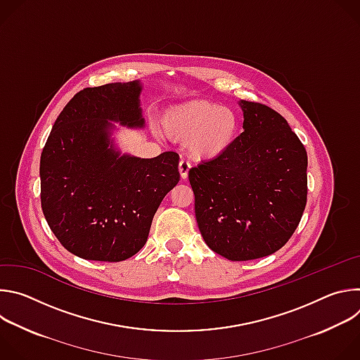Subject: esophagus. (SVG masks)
Segmentation results:
<instances>
[{"instance_id":"obj_1","label":"esophagus","mask_w":360,"mask_h":360,"mask_svg":"<svg viewBox=\"0 0 360 360\" xmlns=\"http://www.w3.org/2000/svg\"><path fill=\"white\" fill-rule=\"evenodd\" d=\"M189 168H191V165H189V162L188 161H181L179 162V165H178V171H179V175H181V178L182 179H186L188 178V172H189Z\"/></svg>"}]
</instances>
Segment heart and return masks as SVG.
I'll return each instance as SVG.
<instances>
[{
	"label": "heart",
	"mask_w": 360,
	"mask_h": 360,
	"mask_svg": "<svg viewBox=\"0 0 360 360\" xmlns=\"http://www.w3.org/2000/svg\"><path fill=\"white\" fill-rule=\"evenodd\" d=\"M162 127L168 136L186 142L189 155L199 161L222 157L232 146L238 134V115L225 105L195 99L169 108Z\"/></svg>",
	"instance_id": "heart-1"
}]
</instances>
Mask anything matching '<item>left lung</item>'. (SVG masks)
Returning <instances> with one entry per match:
<instances>
[{"instance_id": "8db88e82", "label": "left lung", "mask_w": 360, "mask_h": 360, "mask_svg": "<svg viewBox=\"0 0 360 360\" xmlns=\"http://www.w3.org/2000/svg\"><path fill=\"white\" fill-rule=\"evenodd\" d=\"M243 132L217 160L189 169L200 235L229 261L264 258L293 235L306 207L307 155L288 121L240 101Z\"/></svg>"}]
</instances>
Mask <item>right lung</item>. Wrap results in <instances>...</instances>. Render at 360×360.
<instances>
[{
	"label": "right lung",
	"instance_id": "1",
	"mask_svg": "<svg viewBox=\"0 0 360 360\" xmlns=\"http://www.w3.org/2000/svg\"><path fill=\"white\" fill-rule=\"evenodd\" d=\"M139 81L85 88L58 115L41 153V207L61 245L88 261L121 262L145 245L152 218L178 184L176 152L121 155L120 122L142 128Z\"/></svg>",
	"mask_w": 360,
	"mask_h": 360
}]
</instances>
